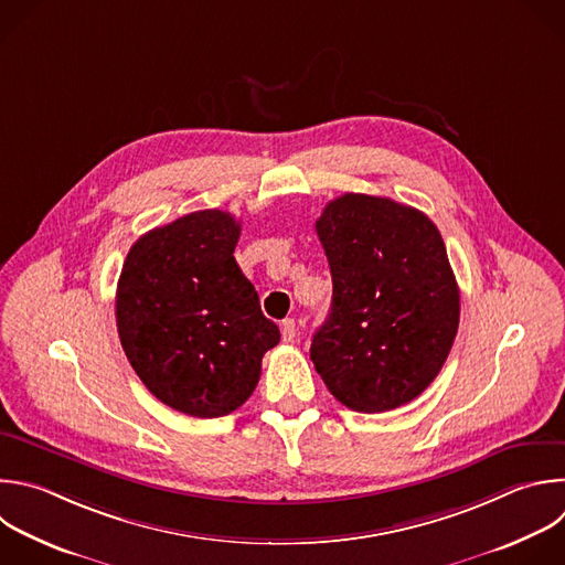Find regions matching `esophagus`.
I'll list each match as a JSON object with an SVG mask.
<instances>
[{
  "instance_id": "1",
  "label": "esophagus",
  "mask_w": 565,
  "mask_h": 565,
  "mask_svg": "<svg viewBox=\"0 0 565 565\" xmlns=\"http://www.w3.org/2000/svg\"><path fill=\"white\" fill-rule=\"evenodd\" d=\"M295 334H297L295 319H284V321H281V339H284V341H292Z\"/></svg>"
}]
</instances>
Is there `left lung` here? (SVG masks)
Returning a JSON list of instances; mask_svg holds the SVG:
<instances>
[{
	"label": "left lung",
	"instance_id": "8db88e82",
	"mask_svg": "<svg viewBox=\"0 0 565 565\" xmlns=\"http://www.w3.org/2000/svg\"><path fill=\"white\" fill-rule=\"evenodd\" d=\"M332 306L310 359L343 406L384 413L419 397L459 328V286L437 226L388 198L345 193L315 224Z\"/></svg>",
	"mask_w": 565,
	"mask_h": 565
}]
</instances>
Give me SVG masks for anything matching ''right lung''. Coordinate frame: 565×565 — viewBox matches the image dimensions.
<instances>
[{"label": "right lung", "instance_id": "1", "mask_svg": "<svg viewBox=\"0 0 565 565\" xmlns=\"http://www.w3.org/2000/svg\"><path fill=\"white\" fill-rule=\"evenodd\" d=\"M239 233L224 211L183 215L132 244L117 284V332L137 377L161 404L200 419L237 411L279 343L233 257Z\"/></svg>", "mask_w": 565, "mask_h": 565}]
</instances>
